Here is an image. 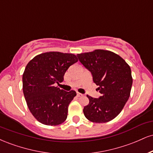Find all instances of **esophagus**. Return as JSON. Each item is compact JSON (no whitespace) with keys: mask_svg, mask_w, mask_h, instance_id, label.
<instances>
[{"mask_svg":"<svg viewBox=\"0 0 153 153\" xmlns=\"http://www.w3.org/2000/svg\"><path fill=\"white\" fill-rule=\"evenodd\" d=\"M82 96V94H80V93H77V96H78V97H80V96Z\"/></svg>","mask_w":153,"mask_h":153,"instance_id":"1","label":"esophagus"}]
</instances>
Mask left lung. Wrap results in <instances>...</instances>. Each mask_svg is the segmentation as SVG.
Listing matches in <instances>:
<instances>
[{
    "instance_id": "8db88e82",
    "label": "left lung",
    "mask_w": 153,
    "mask_h": 153,
    "mask_svg": "<svg viewBox=\"0 0 153 153\" xmlns=\"http://www.w3.org/2000/svg\"><path fill=\"white\" fill-rule=\"evenodd\" d=\"M77 57L91 73L101 94L99 99L87 95L89 103L84 106V115L92 122H109L122 111L130 96V67L120 56L108 50H96L78 54Z\"/></svg>"
}]
</instances>
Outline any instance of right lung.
<instances>
[{
  "instance_id": "right-lung-1",
  "label": "right lung",
  "mask_w": 153,
  "mask_h": 153,
  "mask_svg": "<svg viewBox=\"0 0 153 153\" xmlns=\"http://www.w3.org/2000/svg\"><path fill=\"white\" fill-rule=\"evenodd\" d=\"M77 62L73 54L50 52L38 54L26 65L23 92L29 111L42 124L56 126L66 120L76 92L61 90L54 84L62 82L67 70Z\"/></svg>"
}]
</instances>
